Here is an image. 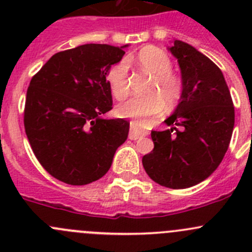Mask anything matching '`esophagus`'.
<instances>
[{"mask_svg": "<svg viewBox=\"0 0 252 252\" xmlns=\"http://www.w3.org/2000/svg\"><path fill=\"white\" fill-rule=\"evenodd\" d=\"M146 134H147V131L139 130V129L136 128L135 124L130 123V133H129V139H131V140H138V139H140L141 136H145Z\"/></svg>", "mask_w": 252, "mask_h": 252, "instance_id": "obj_1", "label": "esophagus"}]
</instances>
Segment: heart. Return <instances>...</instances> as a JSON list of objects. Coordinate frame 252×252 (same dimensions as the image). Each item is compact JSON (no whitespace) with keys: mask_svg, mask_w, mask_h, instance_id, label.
<instances>
[{"mask_svg":"<svg viewBox=\"0 0 252 252\" xmlns=\"http://www.w3.org/2000/svg\"><path fill=\"white\" fill-rule=\"evenodd\" d=\"M136 63L146 74L151 75L152 83L147 97H134L117 107V114L123 118L133 119V123L142 126L150 117L161 116L166 103L173 108L179 103L183 95V81L172 72V60L161 48L156 46L142 47L136 55ZM128 61L121 60L107 72V83L111 93L117 100L129 95Z\"/></svg>","mask_w":252,"mask_h":252,"instance_id":"obj_1","label":"heart"}]
</instances>
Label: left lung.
<instances>
[{
  "label": "left lung",
  "mask_w": 252,
  "mask_h": 252,
  "mask_svg": "<svg viewBox=\"0 0 252 252\" xmlns=\"http://www.w3.org/2000/svg\"><path fill=\"white\" fill-rule=\"evenodd\" d=\"M179 63L183 95L164 121L171 129L151 131L154 150L142 166L154 182L184 189L210 177L222 162L234 128V106L223 73L191 45L168 48Z\"/></svg>",
  "instance_id": "obj_1"
}]
</instances>
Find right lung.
Returning <instances> with one entry per match:
<instances>
[{"mask_svg":"<svg viewBox=\"0 0 252 252\" xmlns=\"http://www.w3.org/2000/svg\"><path fill=\"white\" fill-rule=\"evenodd\" d=\"M126 46L86 44L62 51L30 81L25 133L37 161L56 179L70 185L100 179L128 138V122L101 118L112 110L107 72Z\"/></svg>","mask_w":252,"mask_h":252,"instance_id":"1","label":"right lung"}]
</instances>
